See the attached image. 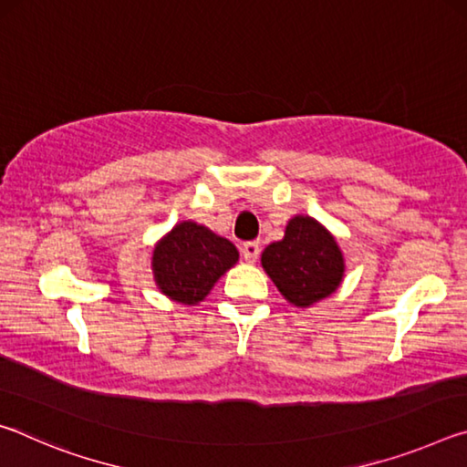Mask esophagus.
Returning a JSON list of instances; mask_svg holds the SVG:
<instances>
[{
	"label": "esophagus",
	"mask_w": 467,
	"mask_h": 467,
	"mask_svg": "<svg viewBox=\"0 0 467 467\" xmlns=\"http://www.w3.org/2000/svg\"><path fill=\"white\" fill-rule=\"evenodd\" d=\"M243 257H244V262H249V264H253V262H257V257H259V251H262V247H259V243L257 241H247L243 244Z\"/></svg>",
	"instance_id": "1"
}]
</instances>
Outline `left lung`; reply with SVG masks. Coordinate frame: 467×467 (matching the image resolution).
Here are the masks:
<instances>
[{"mask_svg": "<svg viewBox=\"0 0 467 467\" xmlns=\"http://www.w3.org/2000/svg\"><path fill=\"white\" fill-rule=\"evenodd\" d=\"M262 265L282 296L295 306H311L342 284L344 255L326 226L311 216H295L282 241L267 244Z\"/></svg>", "mask_w": 467, "mask_h": 467, "instance_id": "left-lung-1", "label": "left lung"}]
</instances>
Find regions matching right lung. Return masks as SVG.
Here are the masks:
<instances>
[{"label":"right lung","mask_w":467,"mask_h":467,"mask_svg":"<svg viewBox=\"0 0 467 467\" xmlns=\"http://www.w3.org/2000/svg\"><path fill=\"white\" fill-rule=\"evenodd\" d=\"M236 262L239 251L231 241L183 220L156 243L152 272L162 295L177 303L197 305Z\"/></svg>","instance_id":"1"}]
</instances>
